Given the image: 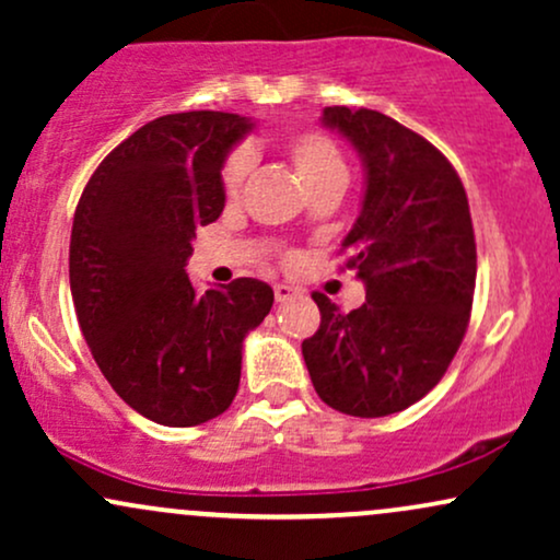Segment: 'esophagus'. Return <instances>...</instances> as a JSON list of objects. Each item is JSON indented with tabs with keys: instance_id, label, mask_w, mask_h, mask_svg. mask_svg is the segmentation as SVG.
I'll list each match as a JSON object with an SVG mask.
<instances>
[{
	"instance_id": "34e87169",
	"label": "esophagus",
	"mask_w": 560,
	"mask_h": 560,
	"mask_svg": "<svg viewBox=\"0 0 560 560\" xmlns=\"http://www.w3.org/2000/svg\"><path fill=\"white\" fill-rule=\"evenodd\" d=\"M294 294H298V289L289 287V284H276V287H273V298H276V302L292 300Z\"/></svg>"
}]
</instances>
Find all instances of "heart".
I'll return each mask as SVG.
<instances>
[{"mask_svg": "<svg viewBox=\"0 0 560 560\" xmlns=\"http://www.w3.org/2000/svg\"><path fill=\"white\" fill-rule=\"evenodd\" d=\"M284 155L292 163L300 182L307 186V191L326 189V186H345L347 182V163L337 141L326 137L324 131H298L284 141ZM249 173L247 152H234L223 163L221 184L229 197H236L242 191L244 178Z\"/></svg>", "mask_w": 560, "mask_h": 560, "instance_id": "b5f03b06", "label": "heart"}]
</instances>
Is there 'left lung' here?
<instances>
[{
  "instance_id": "left-lung-1",
  "label": "left lung",
  "mask_w": 560,
  "mask_h": 560,
  "mask_svg": "<svg viewBox=\"0 0 560 560\" xmlns=\"http://www.w3.org/2000/svg\"><path fill=\"white\" fill-rule=\"evenodd\" d=\"M320 120L365 168L361 215L342 242L365 302L342 313L313 292L320 326L302 358L329 408L378 419L436 387L464 342L477 284L471 213L450 160L389 115L326 107Z\"/></svg>"
}]
</instances>
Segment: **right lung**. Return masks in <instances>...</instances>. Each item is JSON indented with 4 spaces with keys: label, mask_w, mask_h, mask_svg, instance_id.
<instances>
[{
    "label": "right lung",
    "mask_w": 560,
    "mask_h": 560,
    "mask_svg": "<svg viewBox=\"0 0 560 560\" xmlns=\"http://www.w3.org/2000/svg\"><path fill=\"white\" fill-rule=\"evenodd\" d=\"M253 131L234 113L150 120L100 163L70 231V294L110 387L144 419L197 427L236 397L242 342L273 289L258 279L197 292L191 240L223 213L221 168Z\"/></svg>",
    "instance_id": "obj_1"
}]
</instances>
